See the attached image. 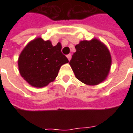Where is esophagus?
<instances>
[{
    "mask_svg": "<svg viewBox=\"0 0 133 133\" xmlns=\"http://www.w3.org/2000/svg\"><path fill=\"white\" fill-rule=\"evenodd\" d=\"M71 57H72L71 54H68V55H67V58H68V61H70V60L71 59Z\"/></svg>",
    "mask_w": 133,
    "mask_h": 133,
    "instance_id": "esophagus-1",
    "label": "esophagus"
}]
</instances>
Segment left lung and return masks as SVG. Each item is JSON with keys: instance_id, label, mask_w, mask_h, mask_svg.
<instances>
[{"instance_id": "1", "label": "left lung", "mask_w": 133, "mask_h": 133, "mask_svg": "<svg viewBox=\"0 0 133 133\" xmlns=\"http://www.w3.org/2000/svg\"><path fill=\"white\" fill-rule=\"evenodd\" d=\"M75 49L69 63L76 78L89 85H96L105 81L112 63L105 45L94 38L81 41Z\"/></svg>"}]
</instances>
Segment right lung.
Masks as SVG:
<instances>
[{
  "instance_id": "right-lung-1",
  "label": "right lung",
  "mask_w": 133,
  "mask_h": 133,
  "mask_svg": "<svg viewBox=\"0 0 133 133\" xmlns=\"http://www.w3.org/2000/svg\"><path fill=\"white\" fill-rule=\"evenodd\" d=\"M60 43L52 46L50 41L37 38L30 41L20 54L18 68L20 74L30 85L43 88L58 76L61 67L68 63L61 52Z\"/></svg>"
}]
</instances>
